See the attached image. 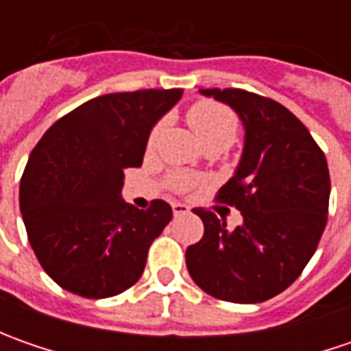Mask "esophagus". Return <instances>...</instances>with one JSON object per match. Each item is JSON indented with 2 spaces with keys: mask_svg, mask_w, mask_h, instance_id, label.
I'll return each mask as SVG.
<instances>
[{
  "mask_svg": "<svg viewBox=\"0 0 351 351\" xmlns=\"http://www.w3.org/2000/svg\"><path fill=\"white\" fill-rule=\"evenodd\" d=\"M171 210H173L176 217H183V215L189 213V207H187V205H182V203H173V205H171Z\"/></svg>",
  "mask_w": 351,
  "mask_h": 351,
  "instance_id": "1",
  "label": "esophagus"
}]
</instances>
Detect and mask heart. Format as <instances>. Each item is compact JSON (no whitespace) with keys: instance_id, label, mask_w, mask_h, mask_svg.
<instances>
[{"instance_id":"obj_1","label":"heart","mask_w":351,"mask_h":351,"mask_svg":"<svg viewBox=\"0 0 351 351\" xmlns=\"http://www.w3.org/2000/svg\"><path fill=\"white\" fill-rule=\"evenodd\" d=\"M187 121L207 148H223L224 150V148L232 146V142L238 136V128H240V121L230 107H226L219 101H210V99L195 103L187 111ZM164 128H166L164 119H160L154 127L150 128L148 138H146V150L148 152L158 146ZM201 183H203L201 178L189 176V173L171 176V185L176 191H189Z\"/></svg>"}]
</instances>
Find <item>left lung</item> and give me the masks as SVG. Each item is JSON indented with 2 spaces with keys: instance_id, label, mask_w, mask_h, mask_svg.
Segmentation results:
<instances>
[{
  "instance_id": "obj_1",
  "label": "left lung",
  "mask_w": 351,
  "mask_h": 351,
  "mask_svg": "<svg viewBox=\"0 0 351 351\" xmlns=\"http://www.w3.org/2000/svg\"><path fill=\"white\" fill-rule=\"evenodd\" d=\"M201 93L228 103L246 128L236 176L217 193L244 223L230 230L223 215L195 209L205 232L185 252L187 271L215 299L262 303L303 274L326 228V156L281 103L238 88Z\"/></svg>"
}]
</instances>
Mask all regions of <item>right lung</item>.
Wrapping results in <instances>:
<instances>
[{
  "label": "right lung",
  "instance_id": "right-lung-1",
  "mask_svg": "<svg viewBox=\"0 0 351 351\" xmlns=\"http://www.w3.org/2000/svg\"><path fill=\"white\" fill-rule=\"evenodd\" d=\"M182 93L99 95L58 119L33 148L21 178V215L36 260L62 289L105 299L141 279L171 207L162 199L146 210L125 203L123 171L142 166L150 128Z\"/></svg>",
  "mask_w": 351,
  "mask_h": 351
}]
</instances>
